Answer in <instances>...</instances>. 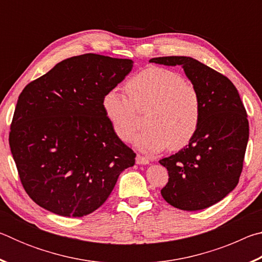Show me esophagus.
<instances>
[{"label": "esophagus", "mask_w": 262, "mask_h": 262, "mask_svg": "<svg viewBox=\"0 0 262 262\" xmlns=\"http://www.w3.org/2000/svg\"><path fill=\"white\" fill-rule=\"evenodd\" d=\"M150 161L147 158V157H143L141 156V155H137L136 156V164H139V165H147V164H149Z\"/></svg>", "instance_id": "obj_1"}]
</instances>
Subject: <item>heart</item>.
<instances>
[{
  "label": "heart",
  "instance_id": "heart-1",
  "mask_svg": "<svg viewBox=\"0 0 262 262\" xmlns=\"http://www.w3.org/2000/svg\"><path fill=\"white\" fill-rule=\"evenodd\" d=\"M127 95L117 89L106 92L103 111L114 134L130 141L136 129L135 110L144 113L145 127L134 137L144 151L157 152L170 145L180 149L196 134L201 121V97L198 89L180 74L162 67H149L129 78Z\"/></svg>",
  "mask_w": 262,
  "mask_h": 262
}]
</instances>
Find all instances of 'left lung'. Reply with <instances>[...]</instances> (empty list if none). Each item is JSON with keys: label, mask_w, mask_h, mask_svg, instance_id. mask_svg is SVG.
Instances as JSON below:
<instances>
[{"label": "left lung", "mask_w": 262, "mask_h": 262, "mask_svg": "<svg viewBox=\"0 0 262 262\" xmlns=\"http://www.w3.org/2000/svg\"><path fill=\"white\" fill-rule=\"evenodd\" d=\"M149 62L181 66L201 97V121L185 148L159 161L168 183L161 193L181 210H201L236 187L248 141L246 111L233 83L190 56L154 57Z\"/></svg>", "instance_id": "obj_1"}]
</instances>
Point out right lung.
Masks as SVG:
<instances>
[{
	"label": "right lung",
	"instance_id": "obj_1",
	"mask_svg": "<svg viewBox=\"0 0 262 262\" xmlns=\"http://www.w3.org/2000/svg\"><path fill=\"white\" fill-rule=\"evenodd\" d=\"M133 63L92 53L73 56L21 91L9 144L38 206L67 217L91 214L135 164L136 155L114 134L101 106Z\"/></svg>",
	"mask_w": 262,
	"mask_h": 262
}]
</instances>
